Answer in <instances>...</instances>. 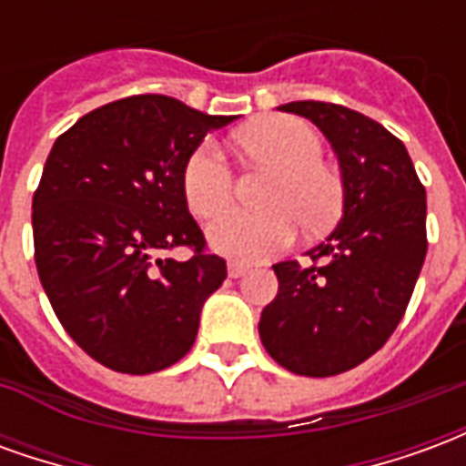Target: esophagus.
Masks as SVG:
<instances>
[{
	"instance_id": "1",
	"label": "esophagus",
	"mask_w": 466,
	"mask_h": 466,
	"mask_svg": "<svg viewBox=\"0 0 466 466\" xmlns=\"http://www.w3.org/2000/svg\"><path fill=\"white\" fill-rule=\"evenodd\" d=\"M227 272H229V277H232V279H239V277H244V274L249 272V264L229 262V267H227Z\"/></svg>"
}]
</instances>
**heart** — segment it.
<instances>
[{
  "label": "heart",
  "mask_w": 466,
  "mask_h": 466,
  "mask_svg": "<svg viewBox=\"0 0 466 466\" xmlns=\"http://www.w3.org/2000/svg\"><path fill=\"white\" fill-rule=\"evenodd\" d=\"M234 142L254 164L274 172L262 212H232L209 224V244L224 257L257 262L292 242L299 222L319 232L342 212V179L322 162L324 144L312 124L299 116L274 115L234 134ZM184 197L194 217L209 219L229 207L234 172L214 142H202L184 164Z\"/></svg>",
  "instance_id": "b5f03b06"
}]
</instances>
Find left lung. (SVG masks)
<instances>
[{"label":"left lung","mask_w":466,"mask_h":466,"mask_svg":"<svg viewBox=\"0 0 466 466\" xmlns=\"http://www.w3.org/2000/svg\"><path fill=\"white\" fill-rule=\"evenodd\" d=\"M314 122L339 159L342 219L312 264H274L279 289L259 337L277 364L332 377L370 360L404 317L427 254V192L407 147L380 122L342 105L279 106Z\"/></svg>","instance_id":"8db88e82"}]
</instances>
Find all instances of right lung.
Listing matches in <instances>:
<instances>
[{"instance_id":"add662e5","label":"right lung","mask_w":466,"mask_h":466,"mask_svg":"<svg viewBox=\"0 0 466 466\" xmlns=\"http://www.w3.org/2000/svg\"><path fill=\"white\" fill-rule=\"evenodd\" d=\"M229 122L174 96H127L82 116L46 157L32 199L36 272L66 334L109 370L152 374L182 360L227 279L182 177L204 137ZM174 246L193 257H158Z\"/></svg>"}]
</instances>
